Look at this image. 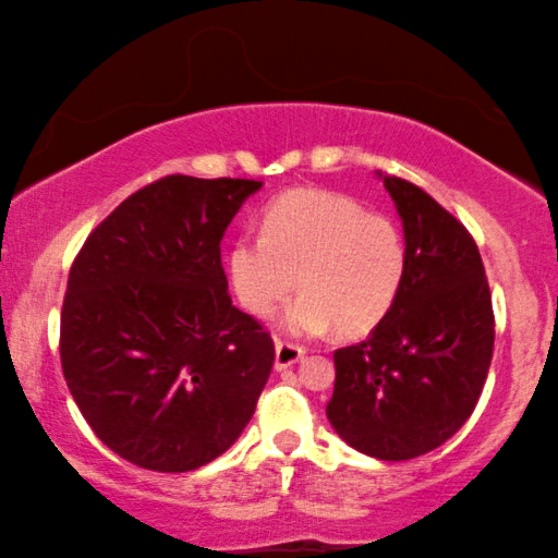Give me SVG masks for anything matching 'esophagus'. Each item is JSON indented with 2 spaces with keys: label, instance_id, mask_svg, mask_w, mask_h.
<instances>
[{
  "label": "esophagus",
  "instance_id": "34e87169",
  "mask_svg": "<svg viewBox=\"0 0 558 558\" xmlns=\"http://www.w3.org/2000/svg\"><path fill=\"white\" fill-rule=\"evenodd\" d=\"M274 350H277V357H274L277 371H284V368H289V365H294L296 361H302L304 357V348L296 345V342H289V340H277L274 342Z\"/></svg>",
  "mask_w": 558,
  "mask_h": 558
}]
</instances>
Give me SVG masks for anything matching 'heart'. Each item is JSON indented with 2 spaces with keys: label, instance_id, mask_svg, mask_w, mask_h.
Wrapping results in <instances>:
<instances>
[{
  "label": "heart",
  "instance_id": "obj_1",
  "mask_svg": "<svg viewBox=\"0 0 558 558\" xmlns=\"http://www.w3.org/2000/svg\"><path fill=\"white\" fill-rule=\"evenodd\" d=\"M235 296L269 317L296 287L284 327L315 335L368 332L393 307L407 277V239L391 218L330 190H289L264 210L262 235H241L228 256Z\"/></svg>",
  "mask_w": 558,
  "mask_h": 558
}]
</instances>
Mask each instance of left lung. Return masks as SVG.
Listing matches in <instances>:
<instances>
[{"label":"left lung","mask_w":558,"mask_h":558,"mask_svg":"<svg viewBox=\"0 0 558 558\" xmlns=\"http://www.w3.org/2000/svg\"><path fill=\"white\" fill-rule=\"evenodd\" d=\"M407 235V277L363 342L335 350L327 418L357 452L401 462L468 422L493 361L495 315L477 243L414 182L384 174Z\"/></svg>","instance_id":"8db88e82"}]
</instances>
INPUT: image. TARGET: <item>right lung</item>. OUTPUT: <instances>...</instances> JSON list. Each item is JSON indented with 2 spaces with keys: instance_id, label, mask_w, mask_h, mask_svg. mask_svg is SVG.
I'll use <instances>...</instances> for the list:
<instances>
[{
  "instance_id": "obj_1",
  "label": "right lung",
  "mask_w": 558,
  "mask_h": 558,
  "mask_svg": "<svg viewBox=\"0 0 558 558\" xmlns=\"http://www.w3.org/2000/svg\"><path fill=\"white\" fill-rule=\"evenodd\" d=\"M258 187L167 174L129 195L73 258L65 384L96 437L136 468H203L254 416L274 340L233 307L220 241Z\"/></svg>"
}]
</instances>
